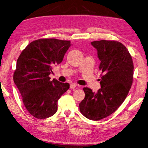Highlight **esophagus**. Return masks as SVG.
Here are the masks:
<instances>
[{
    "label": "esophagus",
    "instance_id": "obj_1",
    "mask_svg": "<svg viewBox=\"0 0 148 148\" xmlns=\"http://www.w3.org/2000/svg\"><path fill=\"white\" fill-rule=\"evenodd\" d=\"M76 86H77V87H80V86L79 85H77V84H75V83H72V84H71V85H70V88H71V89H74L75 87Z\"/></svg>",
    "mask_w": 148,
    "mask_h": 148
}]
</instances>
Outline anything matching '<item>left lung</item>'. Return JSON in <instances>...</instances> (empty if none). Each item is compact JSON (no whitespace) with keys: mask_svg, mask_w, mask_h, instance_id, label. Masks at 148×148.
I'll use <instances>...</instances> for the list:
<instances>
[{"mask_svg":"<svg viewBox=\"0 0 148 148\" xmlns=\"http://www.w3.org/2000/svg\"><path fill=\"white\" fill-rule=\"evenodd\" d=\"M91 43L101 61V88L95 92L84 88L85 98L79 109L85 117L99 121L115 112L125 100L133 82L134 64L127 49L121 42L101 40Z\"/></svg>","mask_w":148,"mask_h":148,"instance_id":"1","label":"left lung"}]
</instances>
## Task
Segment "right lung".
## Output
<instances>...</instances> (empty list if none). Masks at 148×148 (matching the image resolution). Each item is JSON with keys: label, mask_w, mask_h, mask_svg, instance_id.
I'll list each match as a JSON object with an SVG mask.
<instances>
[{"label": "right lung", "mask_w": 148, "mask_h": 148, "mask_svg": "<svg viewBox=\"0 0 148 148\" xmlns=\"http://www.w3.org/2000/svg\"><path fill=\"white\" fill-rule=\"evenodd\" d=\"M70 41L42 38L31 42L17 60L13 79L25 108L37 119H46L57 111V101L69 88L67 82L50 80L52 67L63 60Z\"/></svg>", "instance_id": "right-lung-1"}]
</instances>
